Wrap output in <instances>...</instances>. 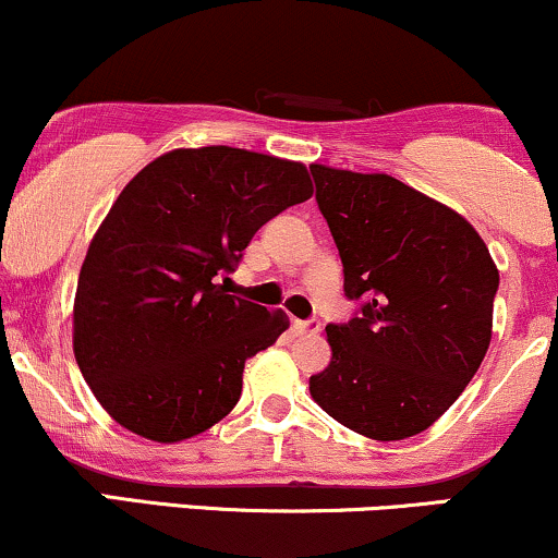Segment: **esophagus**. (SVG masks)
<instances>
[{
    "instance_id": "1",
    "label": "esophagus",
    "mask_w": 558,
    "mask_h": 558,
    "mask_svg": "<svg viewBox=\"0 0 558 558\" xmlns=\"http://www.w3.org/2000/svg\"><path fill=\"white\" fill-rule=\"evenodd\" d=\"M319 330H322V325L317 319H308V322L293 319V332L296 335H317Z\"/></svg>"
}]
</instances>
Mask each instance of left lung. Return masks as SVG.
<instances>
[{"instance_id": "8db88e82", "label": "left lung", "mask_w": 558, "mask_h": 558, "mask_svg": "<svg viewBox=\"0 0 558 558\" xmlns=\"http://www.w3.org/2000/svg\"><path fill=\"white\" fill-rule=\"evenodd\" d=\"M308 169L345 296L366 299L348 325H327L332 359L308 377V392L355 434L408 439L439 421L478 372L499 270L460 213L400 179Z\"/></svg>"}]
</instances>
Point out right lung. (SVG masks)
<instances>
[{"instance_id": "right-lung-1", "label": "right lung", "mask_w": 558, "mask_h": 558, "mask_svg": "<svg viewBox=\"0 0 558 558\" xmlns=\"http://www.w3.org/2000/svg\"><path fill=\"white\" fill-rule=\"evenodd\" d=\"M314 194L304 163L228 145L177 147L124 186L87 246L72 351L104 411L160 445L233 411L246 359L283 312L226 293L254 233Z\"/></svg>"}]
</instances>
